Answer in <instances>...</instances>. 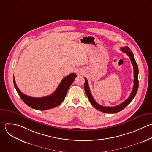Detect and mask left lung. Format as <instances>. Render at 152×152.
<instances>
[{
	"instance_id": "obj_1",
	"label": "left lung",
	"mask_w": 152,
	"mask_h": 152,
	"mask_svg": "<svg viewBox=\"0 0 152 152\" xmlns=\"http://www.w3.org/2000/svg\"><path fill=\"white\" fill-rule=\"evenodd\" d=\"M121 50L122 52L126 53L127 55L129 57L131 62L133 66V68H134V86H133L132 90L131 91L130 96L124 102H122V103H121L120 104H119L118 106H113V107H110V106L104 107V106H103L98 104L93 99V97L91 94L89 87H88L87 80L86 78H85L84 90H85V92L87 94V96L89 101L90 102L91 104L94 108H96V109H97L102 112H104V113H116V112H118L122 110L128 104H129V103L132 101V100L135 97V96L137 92V90H138V69L137 64L134 59L133 53L128 47L121 48Z\"/></svg>"
}]
</instances>
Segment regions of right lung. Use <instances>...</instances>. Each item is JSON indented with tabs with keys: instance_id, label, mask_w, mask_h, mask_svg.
I'll list each match as a JSON object with an SVG mask.
<instances>
[{
	"instance_id": "right-lung-1",
	"label": "right lung",
	"mask_w": 152,
	"mask_h": 152,
	"mask_svg": "<svg viewBox=\"0 0 152 152\" xmlns=\"http://www.w3.org/2000/svg\"><path fill=\"white\" fill-rule=\"evenodd\" d=\"M76 77L77 75L75 73L70 74L62 79L58 88L53 94L39 98L30 97L23 93L17 86L14 77V84L18 94L26 104L34 109L45 110L59 106L64 100L68 90Z\"/></svg>"
}]
</instances>
